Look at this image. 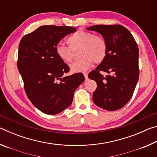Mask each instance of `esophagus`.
Here are the masks:
<instances>
[{"label": "esophagus", "mask_w": 157, "mask_h": 157, "mask_svg": "<svg viewBox=\"0 0 157 157\" xmlns=\"http://www.w3.org/2000/svg\"><path fill=\"white\" fill-rule=\"evenodd\" d=\"M84 76L85 78V79H88V74L87 73H84Z\"/></svg>", "instance_id": "obj_1"}]
</instances>
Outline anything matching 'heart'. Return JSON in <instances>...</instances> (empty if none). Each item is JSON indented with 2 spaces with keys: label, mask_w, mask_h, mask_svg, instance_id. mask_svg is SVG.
Masks as SVG:
<instances>
[{
  "label": "heart",
  "mask_w": 157,
  "mask_h": 157,
  "mask_svg": "<svg viewBox=\"0 0 157 157\" xmlns=\"http://www.w3.org/2000/svg\"><path fill=\"white\" fill-rule=\"evenodd\" d=\"M69 46L58 44L55 46V52L60 60L70 63L73 59V50H79L80 59L71 63L70 68L74 73L86 72L91 68L93 62L99 63L105 59L107 52V46L104 39L95 36L85 31H78L67 39Z\"/></svg>",
  "instance_id": "obj_1"
}]
</instances>
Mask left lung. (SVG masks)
<instances>
[{
	"mask_svg": "<svg viewBox=\"0 0 157 157\" xmlns=\"http://www.w3.org/2000/svg\"><path fill=\"white\" fill-rule=\"evenodd\" d=\"M86 29L100 33L107 46L105 59L88 75L97 83L93 101L105 110L119 109L131 99L139 79L136 42L130 32L121 25H96ZM100 71L112 75L104 77Z\"/></svg>",
	"mask_w": 157,
	"mask_h": 157,
	"instance_id": "obj_1",
	"label": "left lung"
}]
</instances>
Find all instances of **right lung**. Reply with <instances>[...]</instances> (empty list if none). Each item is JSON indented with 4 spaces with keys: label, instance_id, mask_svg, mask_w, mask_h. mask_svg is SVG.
<instances>
[{
    "label": "right lung",
    "instance_id": "add662e5",
    "mask_svg": "<svg viewBox=\"0 0 157 157\" xmlns=\"http://www.w3.org/2000/svg\"><path fill=\"white\" fill-rule=\"evenodd\" d=\"M75 31L66 25H43L20 41L17 67L25 93L34 107L46 114L55 115L68 107L85 79L81 73L65 76L70 68L55 52L61 39Z\"/></svg>",
    "mask_w": 157,
    "mask_h": 157
}]
</instances>
